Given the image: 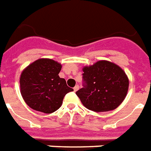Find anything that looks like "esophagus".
Returning <instances> with one entry per match:
<instances>
[{
	"mask_svg": "<svg viewBox=\"0 0 151 151\" xmlns=\"http://www.w3.org/2000/svg\"><path fill=\"white\" fill-rule=\"evenodd\" d=\"M79 90V86H74V88H73V90H74V91H78V90Z\"/></svg>",
	"mask_w": 151,
	"mask_h": 151,
	"instance_id": "34e87169",
	"label": "esophagus"
}]
</instances>
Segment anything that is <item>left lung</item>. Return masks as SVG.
Returning <instances> with one entry per match:
<instances>
[{
  "label": "left lung",
  "mask_w": 151,
  "mask_h": 151,
  "mask_svg": "<svg viewBox=\"0 0 151 151\" xmlns=\"http://www.w3.org/2000/svg\"><path fill=\"white\" fill-rule=\"evenodd\" d=\"M83 87L76 92L85 107L94 112L116 109L126 98L129 79L121 67L98 61L83 68Z\"/></svg>",
  "instance_id": "left-lung-1"
}]
</instances>
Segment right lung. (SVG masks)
Returning a JSON list of instances; mask_svg holds the SVG:
<instances>
[{"label":"right lung","instance_id":"right-lung-1","mask_svg":"<svg viewBox=\"0 0 151 151\" xmlns=\"http://www.w3.org/2000/svg\"><path fill=\"white\" fill-rule=\"evenodd\" d=\"M61 65L41 58L28 65L21 74V93L25 103L37 111L50 114L58 110L67 93L73 91L58 73Z\"/></svg>","mask_w":151,"mask_h":151}]
</instances>
